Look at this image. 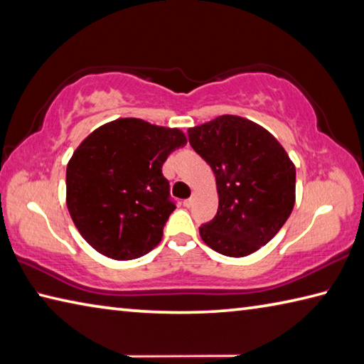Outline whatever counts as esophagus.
I'll list each match as a JSON object with an SVG mask.
<instances>
[{
	"label": "esophagus",
	"instance_id": "1",
	"mask_svg": "<svg viewBox=\"0 0 364 364\" xmlns=\"http://www.w3.org/2000/svg\"><path fill=\"white\" fill-rule=\"evenodd\" d=\"M193 198H188V200H185L183 201V205H185V208H191V205H193Z\"/></svg>",
	"mask_w": 364,
	"mask_h": 364
}]
</instances>
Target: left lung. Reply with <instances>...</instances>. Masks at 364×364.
Listing matches in <instances>:
<instances>
[{
	"label": "left lung",
	"mask_w": 364,
	"mask_h": 364,
	"mask_svg": "<svg viewBox=\"0 0 364 364\" xmlns=\"http://www.w3.org/2000/svg\"><path fill=\"white\" fill-rule=\"evenodd\" d=\"M195 152L215 174L218 210L200 226L212 250L247 257L282 228L294 205L296 169L274 136L237 115L188 128Z\"/></svg>",
	"instance_id": "1"
}]
</instances>
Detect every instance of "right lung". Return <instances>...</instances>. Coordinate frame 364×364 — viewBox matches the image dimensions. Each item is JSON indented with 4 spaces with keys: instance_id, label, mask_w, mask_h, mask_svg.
Wrapping results in <instances>:
<instances>
[{
    "instance_id": "right-lung-1",
    "label": "right lung",
    "mask_w": 364,
    "mask_h": 364,
    "mask_svg": "<svg viewBox=\"0 0 364 364\" xmlns=\"http://www.w3.org/2000/svg\"><path fill=\"white\" fill-rule=\"evenodd\" d=\"M187 138L179 128L119 119L95 129L66 168V204L82 237L112 259L146 255L176 209L161 168Z\"/></svg>"
}]
</instances>
